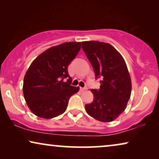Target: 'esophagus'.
Returning a JSON list of instances; mask_svg holds the SVG:
<instances>
[{
	"mask_svg": "<svg viewBox=\"0 0 159 159\" xmlns=\"http://www.w3.org/2000/svg\"><path fill=\"white\" fill-rule=\"evenodd\" d=\"M87 89H88L87 87H84V88H81V87H80V91H81V92H84V91H85Z\"/></svg>",
	"mask_w": 159,
	"mask_h": 159,
	"instance_id": "34e87169",
	"label": "esophagus"
}]
</instances>
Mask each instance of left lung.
Wrapping results in <instances>:
<instances>
[{"label":"left lung","mask_w":159,"mask_h":159,"mask_svg":"<svg viewBox=\"0 0 159 159\" xmlns=\"http://www.w3.org/2000/svg\"><path fill=\"white\" fill-rule=\"evenodd\" d=\"M95 77H101L99 90L92 89V103L85 105L88 114L102 122H110L125 111L132 91L131 78L122 56L108 43L82 42Z\"/></svg>","instance_id":"8db88e82"}]
</instances>
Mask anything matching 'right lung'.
<instances>
[{
    "mask_svg": "<svg viewBox=\"0 0 159 159\" xmlns=\"http://www.w3.org/2000/svg\"><path fill=\"white\" fill-rule=\"evenodd\" d=\"M80 48L81 42L64 43L47 49L32 62L24 78L23 94L34 115L52 119L66 110L69 98L80 90L71 85L67 67Z\"/></svg>",
    "mask_w": 159,
    "mask_h": 159,
    "instance_id": "obj_1",
    "label": "right lung"
}]
</instances>
